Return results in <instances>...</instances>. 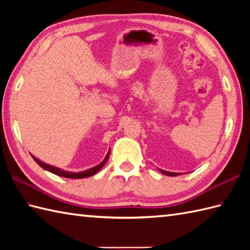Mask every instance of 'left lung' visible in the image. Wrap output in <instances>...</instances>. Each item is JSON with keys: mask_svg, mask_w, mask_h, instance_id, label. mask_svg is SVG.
<instances>
[{"mask_svg": "<svg viewBox=\"0 0 250 250\" xmlns=\"http://www.w3.org/2000/svg\"><path fill=\"white\" fill-rule=\"evenodd\" d=\"M159 171H160L161 173L167 175V176H177V175H179V173H173V172H167V171H164V169H161L159 168Z\"/></svg>", "mask_w": 250, "mask_h": 250, "instance_id": "1", "label": "left lung"}]
</instances>
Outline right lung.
<instances>
[{"instance_id": "1", "label": "right lung", "mask_w": 250, "mask_h": 250, "mask_svg": "<svg viewBox=\"0 0 250 250\" xmlns=\"http://www.w3.org/2000/svg\"><path fill=\"white\" fill-rule=\"evenodd\" d=\"M32 158L34 159V161L39 164V166L41 167H43L44 169H46V171H48L50 173H54L56 175H58V176H62V177H66V178H73V179H81V178H86V177H90L92 176V175L97 174L101 168H102L104 167V164L107 162L108 160V157H109V151L107 152V155H106V157L104 158V160L101 162L100 164H98V166H95L91 168H88L86 169V171H82V172H68V171H64V169L62 168H59L57 167H54V166H50V164H47L43 161H41L37 159L36 157H34L33 155H31Z\"/></svg>"}]
</instances>
